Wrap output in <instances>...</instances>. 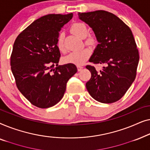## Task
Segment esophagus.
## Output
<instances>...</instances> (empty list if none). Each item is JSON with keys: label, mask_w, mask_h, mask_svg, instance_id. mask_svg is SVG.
<instances>
[{"label": "esophagus", "mask_w": 150, "mask_h": 150, "mask_svg": "<svg viewBox=\"0 0 150 150\" xmlns=\"http://www.w3.org/2000/svg\"><path fill=\"white\" fill-rule=\"evenodd\" d=\"M77 69L79 71H81L83 69V67L82 65H77Z\"/></svg>", "instance_id": "34e87169"}]
</instances>
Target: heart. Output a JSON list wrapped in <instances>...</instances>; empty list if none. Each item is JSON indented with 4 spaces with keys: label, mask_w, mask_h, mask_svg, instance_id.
<instances>
[{
    "label": "heart",
    "mask_w": 150,
    "mask_h": 150,
    "mask_svg": "<svg viewBox=\"0 0 150 150\" xmlns=\"http://www.w3.org/2000/svg\"><path fill=\"white\" fill-rule=\"evenodd\" d=\"M71 30L72 33H74L77 36L81 38H85L87 36L88 34V28L85 24L81 23V22H77L74 23L71 26ZM93 39L92 38H88L86 40L85 42L87 44H91L93 42ZM57 46L58 47L59 50L63 52L64 51V44H63V35H59L57 39ZM91 55V51L87 48H83L80 50L74 51L65 56L63 58V61L65 63L67 64H74L76 65H83L88 59L89 58Z\"/></svg>",
    "instance_id": "1"
}]
</instances>
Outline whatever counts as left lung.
<instances>
[{
	"label": "left lung",
	"mask_w": 150,
	"mask_h": 150,
	"mask_svg": "<svg viewBox=\"0 0 150 150\" xmlns=\"http://www.w3.org/2000/svg\"><path fill=\"white\" fill-rule=\"evenodd\" d=\"M79 16L93 29L99 43L89 62L105 65L99 71L91 65L86 66L91 74L86 83L87 91L102 103L115 102L136 78L139 54L132 30L117 16L103 10Z\"/></svg>",
	"instance_id": "8db88e82"
}]
</instances>
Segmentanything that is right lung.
<instances>
[{"mask_svg": "<svg viewBox=\"0 0 150 150\" xmlns=\"http://www.w3.org/2000/svg\"><path fill=\"white\" fill-rule=\"evenodd\" d=\"M72 17L73 13L42 16L20 33L13 44L10 64L16 86L37 107L46 108L58 103L68 80L77 72L75 65H58L61 54L57 39Z\"/></svg>", "mask_w": 150, "mask_h": 150, "instance_id": "add662e5", "label": "right lung"}]
</instances>
